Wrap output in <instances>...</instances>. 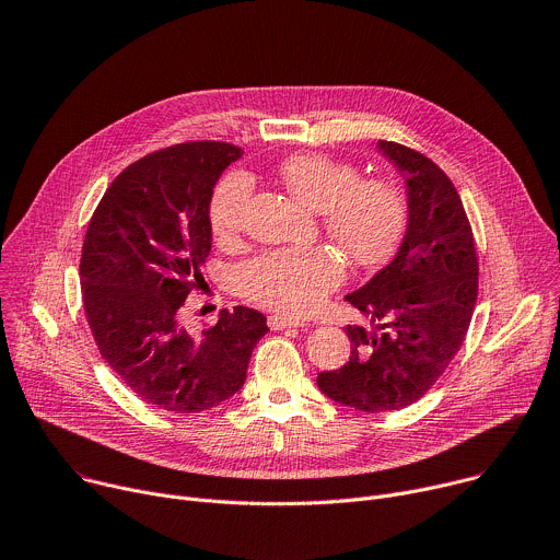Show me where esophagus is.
<instances>
[{
    "instance_id": "esophagus-1",
    "label": "esophagus",
    "mask_w": 560,
    "mask_h": 560,
    "mask_svg": "<svg viewBox=\"0 0 560 560\" xmlns=\"http://www.w3.org/2000/svg\"><path fill=\"white\" fill-rule=\"evenodd\" d=\"M268 326L272 330H285V328H301V326H305V322H303V318H299V316L272 314V316H268Z\"/></svg>"
}]
</instances>
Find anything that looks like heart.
Returning <instances> with one entry per match:
<instances>
[{
    "label": "heart",
    "instance_id": "obj_1",
    "mask_svg": "<svg viewBox=\"0 0 560 560\" xmlns=\"http://www.w3.org/2000/svg\"><path fill=\"white\" fill-rule=\"evenodd\" d=\"M279 177L301 206L324 212L330 238L359 268L385 264L404 242L410 203L396 182L361 179L352 162L318 152L288 156ZM253 188L244 171H232L217 184L208 208L217 242H232L244 230ZM343 281L346 264L326 246L266 250L234 270V285L246 299L290 314L316 307Z\"/></svg>",
    "mask_w": 560,
    "mask_h": 560
}]
</instances>
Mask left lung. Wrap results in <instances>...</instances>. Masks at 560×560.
I'll return each instance as SVG.
<instances>
[{
  "label": "left lung",
  "instance_id": "8db88e82",
  "mask_svg": "<svg viewBox=\"0 0 560 560\" xmlns=\"http://www.w3.org/2000/svg\"><path fill=\"white\" fill-rule=\"evenodd\" d=\"M376 148L406 179L408 230L396 257L346 296L372 330L348 326L350 361L316 376L332 401L370 415L412 406L439 381L465 341L478 294L474 234L450 177L408 145L381 139Z\"/></svg>",
  "mask_w": 560,
  "mask_h": 560
}]
</instances>
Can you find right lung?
<instances>
[{
    "instance_id": "right-lung-1",
    "label": "right lung",
    "mask_w": 560,
    "mask_h": 560,
    "mask_svg": "<svg viewBox=\"0 0 560 560\" xmlns=\"http://www.w3.org/2000/svg\"><path fill=\"white\" fill-rule=\"evenodd\" d=\"M242 156L223 141H186L130 164L102 197L82 248L86 322L119 381L152 408L195 415L242 389L268 332L259 310H221L201 332L182 326V305L212 248L210 199Z\"/></svg>"
}]
</instances>
